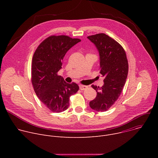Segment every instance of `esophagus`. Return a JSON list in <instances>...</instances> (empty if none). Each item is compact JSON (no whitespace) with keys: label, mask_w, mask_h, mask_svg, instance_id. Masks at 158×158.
<instances>
[{"label":"esophagus","mask_w":158,"mask_h":158,"mask_svg":"<svg viewBox=\"0 0 158 158\" xmlns=\"http://www.w3.org/2000/svg\"><path fill=\"white\" fill-rule=\"evenodd\" d=\"M87 88V85H79V89L81 90V91H84V90L86 89Z\"/></svg>","instance_id":"1"}]
</instances>
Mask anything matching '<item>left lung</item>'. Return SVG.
Segmentation results:
<instances>
[{
	"mask_svg": "<svg viewBox=\"0 0 158 158\" xmlns=\"http://www.w3.org/2000/svg\"><path fill=\"white\" fill-rule=\"evenodd\" d=\"M99 54L100 74L104 77L101 87L92 85L97 92L89 102L91 109L98 112L107 110L119 97L128 73V62L121 45L107 35L101 33L88 36Z\"/></svg>",
	"mask_w": 158,
	"mask_h": 158,
	"instance_id": "obj_1",
	"label": "left lung"
}]
</instances>
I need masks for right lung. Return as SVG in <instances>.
<instances>
[{"instance_id": "add662e5", "label": "right lung", "mask_w": 158, "mask_h": 158, "mask_svg": "<svg viewBox=\"0 0 158 158\" xmlns=\"http://www.w3.org/2000/svg\"><path fill=\"white\" fill-rule=\"evenodd\" d=\"M81 41L66 35H52L41 42L34 54L31 75L34 91L52 112L65 110L70 97L79 90L77 84L67 83L57 73L66 52Z\"/></svg>"}]
</instances>
